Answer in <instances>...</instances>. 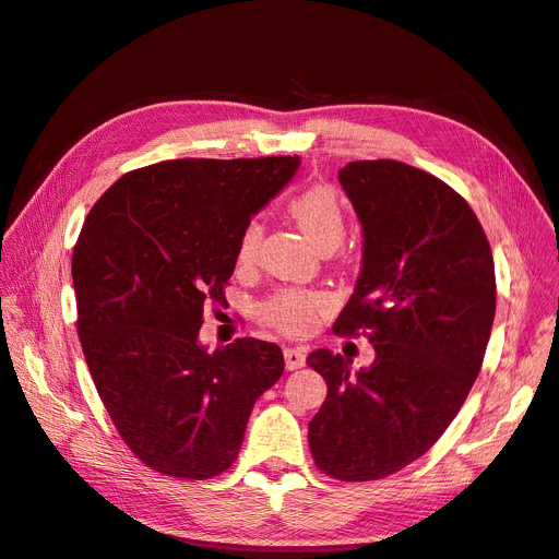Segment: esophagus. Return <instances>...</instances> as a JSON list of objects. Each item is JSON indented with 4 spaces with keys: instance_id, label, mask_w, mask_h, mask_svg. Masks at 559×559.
Masks as SVG:
<instances>
[{
    "instance_id": "34e87169",
    "label": "esophagus",
    "mask_w": 559,
    "mask_h": 559,
    "mask_svg": "<svg viewBox=\"0 0 559 559\" xmlns=\"http://www.w3.org/2000/svg\"><path fill=\"white\" fill-rule=\"evenodd\" d=\"M284 361H286V368L289 370H296V368H302L306 366V347H286L284 349Z\"/></svg>"
}]
</instances>
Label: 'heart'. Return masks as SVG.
Instances as JSON below:
<instances>
[{
  "instance_id": "heart-1",
  "label": "heart",
  "mask_w": 559,
  "mask_h": 559,
  "mask_svg": "<svg viewBox=\"0 0 559 559\" xmlns=\"http://www.w3.org/2000/svg\"><path fill=\"white\" fill-rule=\"evenodd\" d=\"M292 216L296 218L298 228L302 235L314 245H329L335 242L341 245L343 235H345V216L341 200H337V193L326 183H314L310 189L302 191L298 198L292 202ZM261 222L253 218L249 222L240 235L238 242V259L240 263H249L253 257H257V249L261 242ZM329 306V298L319 292H282L275 298H270L261 314L273 321L275 326L289 333H302L308 331L317 314Z\"/></svg>"
}]
</instances>
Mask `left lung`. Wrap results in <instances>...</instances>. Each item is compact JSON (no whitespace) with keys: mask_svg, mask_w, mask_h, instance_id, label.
I'll return each mask as SVG.
<instances>
[{"mask_svg":"<svg viewBox=\"0 0 559 559\" xmlns=\"http://www.w3.org/2000/svg\"><path fill=\"white\" fill-rule=\"evenodd\" d=\"M359 216L364 253L335 331L376 329V359L314 349L326 380L310 421L317 466L341 480H378L425 454L460 413L492 333L497 284L483 226L448 183L399 160L337 173Z\"/></svg>","mask_w":559,"mask_h":559,"instance_id":"obj_1","label":"left lung"}]
</instances>
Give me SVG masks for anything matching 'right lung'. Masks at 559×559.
<instances>
[{
  "label": "right lung",
  "mask_w": 559,
  "mask_h": 559,
  "mask_svg": "<svg viewBox=\"0 0 559 559\" xmlns=\"http://www.w3.org/2000/svg\"><path fill=\"white\" fill-rule=\"evenodd\" d=\"M298 156L181 158L118 179L72 257L79 337L126 445L175 478L205 480L238 456L253 403L284 373L257 337L210 352L202 310L224 300L251 216L298 173Z\"/></svg>",
  "instance_id": "1"
}]
</instances>
